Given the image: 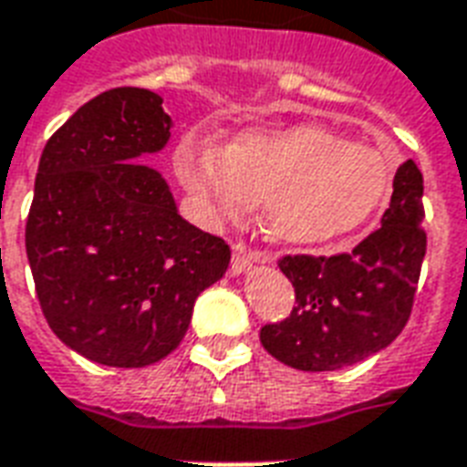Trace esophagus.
Segmentation results:
<instances>
[{
  "mask_svg": "<svg viewBox=\"0 0 467 467\" xmlns=\"http://www.w3.org/2000/svg\"><path fill=\"white\" fill-rule=\"evenodd\" d=\"M252 262H272V252L267 250H247L244 244H234L233 252V275H243L252 267Z\"/></svg>",
  "mask_w": 467,
  "mask_h": 467,
  "instance_id": "obj_1",
  "label": "esophagus"
}]
</instances>
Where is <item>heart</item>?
Returning <instances> with one entry per match:
<instances>
[{"mask_svg":"<svg viewBox=\"0 0 467 467\" xmlns=\"http://www.w3.org/2000/svg\"><path fill=\"white\" fill-rule=\"evenodd\" d=\"M182 188L215 217H244L262 200L277 243L321 244L354 233L396 188L389 150L321 123L244 128L227 146L190 133L175 148Z\"/></svg>","mask_w":467,"mask_h":467,"instance_id":"1","label":"heart"}]
</instances>
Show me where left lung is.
I'll list each match as a JSON object with an SVG mask.
<instances>
[{
	"mask_svg": "<svg viewBox=\"0 0 467 467\" xmlns=\"http://www.w3.org/2000/svg\"><path fill=\"white\" fill-rule=\"evenodd\" d=\"M423 217V175L406 161L381 227L354 250L285 254L279 269L295 286L296 304L285 321L260 329L267 354L299 371H337L389 347L416 299L426 257Z\"/></svg>",
	"mask_w": 467,
	"mask_h": 467,
	"instance_id": "8db88e82",
	"label": "left lung"
}]
</instances>
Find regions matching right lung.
Segmentation results:
<instances>
[{"mask_svg":"<svg viewBox=\"0 0 467 467\" xmlns=\"http://www.w3.org/2000/svg\"><path fill=\"white\" fill-rule=\"evenodd\" d=\"M163 99L120 86L96 96L47 140L26 217L41 312L96 364L143 368L185 337L230 244L178 215L161 172L138 165L171 138Z\"/></svg>","mask_w":467,"mask_h":467,"instance_id":"add662e5","label":"right lung"}]
</instances>
